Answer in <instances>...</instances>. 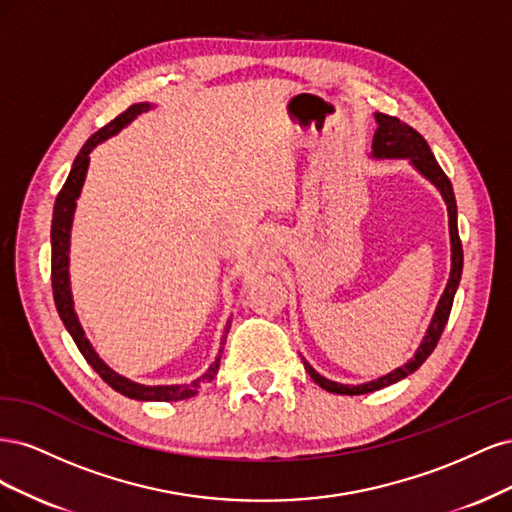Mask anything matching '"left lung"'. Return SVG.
Instances as JSON below:
<instances>
[{"label":"left lung","mask_w":512,"mask_h":512,"mask_svg":"<svg viewBox=\"0 0 512 512\" xmlns=\"http://www.w3.org/2000/svg\"><path fill=\"white\" fill-rule=\"evenodd\" d=\"M376 123H378V130L374 134V143H371V156L374 158H408L418 173L436 185L444 198L446 209H448V232H451V277H448V284L444 288V294L440 297L436 314H433V318H431L427 335L423 337L421 346H418L414 359H410L404 367H397L391 371V374H386L378 380L354 386V384H339V382H333L329 378L320 376L318 371L303 359L305 371L312 376V380L318 386H322L324 391L337 393V395H365L371 391H378V389H384V386L404 380L406 376L412 374V371L421 367L427 361V356L433 352V348L438 346V339L446 327L448 316H451L453 299H455V292L459 288L461 271H463V250H461V239H459V230H457V203H455V192H453L451 181H448V177L444 175V170L440 168L438 160L433 158V153H431L425 138L414 128H410L408 123L399 121L397 117L384 115V113H376Z\"/></svg>","instance_id":"obj_1"}]
</instances>
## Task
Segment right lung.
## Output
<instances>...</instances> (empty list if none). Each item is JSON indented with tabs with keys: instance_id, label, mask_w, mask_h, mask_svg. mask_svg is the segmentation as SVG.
Returning <instances> with one entry per match:
<instances>
[{
	"instance_id": "1",
	"label": "right lung",
	"mask_w": 512,
	"mask_h": 512,
	"mask_svg": "<svg viewBox=\"0 0 512 512\" xmlns=\"http://www.w3.org/2000/svg\"><path fill=\"white\" fill-rule=\"evenodd\" d=\"M151 108L149 102H138L132 104L128 111H123L121 115H117L111 123H106L102 130H98L89 141L83 145V149L76 156L70 175L64 183V188L59 190L55 207H53V224H51V282H53V299L57 305V312L64 327L68 329V333L72 335L76 348L81 350V354L85 356V361L94 367L96 374L115 389L117 393L126 395L130 399H138V401H181V399H190L194 397L200 386L205 382H211L218 374L220 369V359H222V350L218 354V359L213 361V365L205 371L203 376L198 380L190 382V384H162V386H147V384H138L134 380H128L119 376L117 371H113L108 367L100 356L96 354L94 346L89 344V339L85 337V331L81 327L79 318H76L74 312V303H72V290H70V228H72V218H74V209H76V198L81 194V188L85 183V175H87V166H89V153L94 151V147H98L106 138L115 136L121 128H126L132 119H136L141 113H147ZM230 329V320L226 322L224 333H228ZM226 344V335L222 337V346Z\"/></svg>"
}]
</instances>
